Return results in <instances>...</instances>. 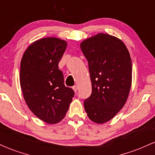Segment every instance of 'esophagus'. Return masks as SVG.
Wrapping results in <instances>:
<instances>
[{"label": "esophagus", "instance_id": "obj_1", "mask_svg": "<svg viewBox=\"0 0 155 155\" xmlns=\"http://www.w3.org/2000/svg\"><path fill=\"white\" fill-rule=\"evenodd\" d=\"M73 90H74V92H77V90H78V87L76 86V85H75V86L73 87Z\"/></svg>", "mask_w": 155, "mask_h": 155}]
</instances>
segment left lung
<instances>
[{"label":"left lung","mask_w":155,"mask_h":155,"mask_svg":"<svg viewBox=\"0 0 155 155\" xmlns=\"http://www.w3.org/2000/svg\"><path fill=\"white\" fill-rule=\"evenodd\" d=\"M88 61L92 93L84 106L95 123L111 120L125 104L132 82V63L122 41L98 33L80 44Z\"/></svg>","instance_id":"left-lung-1"}]
</instances>
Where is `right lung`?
Instances as JSON below:
<instances>
[{
    "instance_id": "1",
    "label": "right lung",
    "mask_w": 155,
    "mask_h": 155,
    "mask_svg": "<svg viewBox=\"0 0 155 155\" xmlns=\"http://www.w3.org/2000/svg\"><path fill=\"white\" fill-rule=\"evenodd\" d=\"M66 47L61 39L41 38L26 49L21 60L19 81L25 101L35 116L49 124L63 120L74 96L58 68Z\"/></svg>"
}]
</instances>
